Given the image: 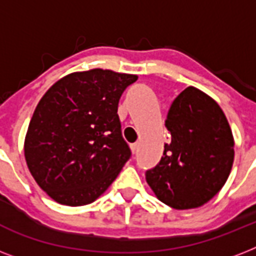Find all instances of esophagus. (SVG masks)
Wrapping results in <instances>:
<instances>
[{"mask_svg":"<svg viewBox=\"0 0 256 256\" xmlns=\"http://www.w3.org/2000/svg\"><path fill=\"white\" fill-rule=\"evenodd\" d=\"M138 146H140V144H132V154H136V152H138Z\"/></svg>","mask_w":256,"mask_h":256,"instance_id":"34e87169","label":"esophagus"}]
</instances>
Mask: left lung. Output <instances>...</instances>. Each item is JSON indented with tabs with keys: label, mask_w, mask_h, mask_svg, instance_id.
<instances>
[{
	"label": "left lung",
	"mask_w": 256,
	"mask_h": 256,
	"mask_svg": "<svg viewBox=\"0 0 256 256\" xmlns=\"http://www.w3.org/2000/svg\"><path fill=\"white\" fill-rule=\"evenodd\" d=\"M171 134L160 164L146 171L156 198L175 210L203 206L226 183L234 164V136L224 112L210 96L188 86L171 104Z\"/></svg>",
	"instance_id": "8db88e82"
}]
</instances>
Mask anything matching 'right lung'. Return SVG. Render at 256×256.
I'll use <instances>...</instances> for the list:
<instances>
[{
  "mask_svg": "<svg viewBox=\"0 0 256 256\" xmlns=\"http://www.w3.org/2000/svg\"><path fill=\"white\" fill-rule=\"evenodd\" d=\"M134 74L92 69L58 80L34 110L25 136L26 164L56 202L84 206L114 182L132 152L118 102Z\"/></svg>",
  "mask_w": 256,
  "mask_h": 256,
  "instance_id": "right-lung-1",
  "label": "right lung"
}]
</instances>
